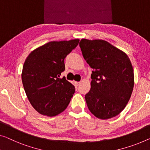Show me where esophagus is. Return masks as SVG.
Masks as SVG:
<instances>
[{
    "instance_id": "esophagus-1",
    "label": "esophagus",
    "mask_w": 150,
    "mask_h": 150,
    "mask_svg": "<svg viewBox=\"0 0 150 150\" xmlns=\"http://www.w3.org/2000/svg\"><path fill=\"white\" fill-rule=\"evenodd\" d=\"M75 83L76 86H78L80 84V82L79 81H75Z\"/></svg>"
}]
</instances>
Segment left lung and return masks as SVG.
Here are the masks:
<instances>
[{"mask_svg":"<svg viewBox=\"0 0 150 150\" xmlns=\"http://www.w3.org/2000/svg\"><path fill=\"white\" fill-rule=\"evenodd\" d=\"M79 46L92 69L91 89L85 96L89 111L100 119L116 117L125 108L133 89L130 59L104 40L82 39Z\"/></svg>","mask_w":150,"mask_h":150,"instance_id":"obj_1","label":"left lung"}]
</instances>
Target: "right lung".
<instances>
[{"mask_svg": "<svg viewBox=\"0 0 150 150\" xmlns=\"http://www.w3.org/2000/svg\"><path fill=\"white\" fill-rule=\"evenodd\" d=\"M78 39L50 42L31 52L24 62L22 83L29 101L36 111L54 117L70 102L75 87L61 78L65 70L64 59L78 45Z\"/></svg>", "mask_w": 150, "mask_h": 150, "instance_id": "add662e5", "label": "right lung"}]
</instances>
